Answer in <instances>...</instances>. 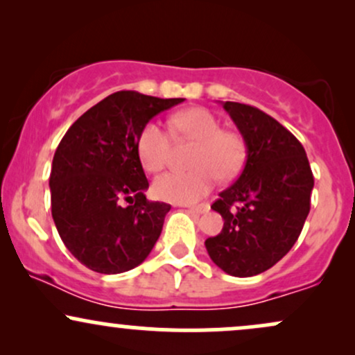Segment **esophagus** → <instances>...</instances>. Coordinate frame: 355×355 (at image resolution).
Segmentation results:
<instances>
[{
  "label": "esophagus",
  "mask_w": 355,
  "mask_h": 355,
  "mask_svg": "<svg viewBox=\"0 0 355 355\" xmlns=\"http://www.w3.org/2000/svg\"><path fill=\"white\" fill-rule=\"evenodd\" d=\"M189 210L191 211V214H197V215H200V214H207V211L210 210V205H209V203H202V205L190 207Z\"/></svg>",
  "instance_id": "34e87169"
}]
</instances>
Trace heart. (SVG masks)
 <instances>
[{"mask_svg":"<svg viewBox=\"0 0 355 355\" xmlns=\"http://www.w3.org/2000/svg\"><path fill=\"white\" fill-rule=\"evenodd\" d=\"M172 130L182 138L197 141L187 172H168L153 182V193L160 200L193 203L214 189L217 177H235L243 166L247 146L235 132L222 130L218 118L207 108H190L170 120ZM172 133L160 121L152 120L141 128L137 140V153L146 172H160L168 162Z\"/></svg>","mask_w":355,"mask_h":355,"instance_id":"obj_1","label":"heart"}]
</instances>
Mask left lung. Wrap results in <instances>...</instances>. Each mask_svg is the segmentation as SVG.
<instances>
[{"mask_svg": "<svg viewBox=\"0 0 355 355\" xmlns=\"http://www.w3.org/2000/svg\"><path fill=\"white\" fill-rule=\"evenodd\" d=\"M247 146V162L234 185L211 209L223 218L205 240L215 266L234 277L274 267L294 247L311 210L313 175L302 144L262 110L222 103Z\"/></svg>", "mask_w": 355, "mask_h": 355, "instance_id": "1", "label": "left lung"}]
</instances>
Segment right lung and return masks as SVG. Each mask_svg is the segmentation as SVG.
<instances>
[{"instance_id": "right-lung-1", "label": "right lung", "mask_w": 355, "mask_h": 355, "mask_svg": "<svg viewBox=\"0 0 355 355\" xmlns=\"http://www.w3.org/2000/svg\"><path fill=\"white\" fill-rule=\"evenodd\" d=\"M183 98L116 92L85 112L53 157L50 190L56 230L71 255L98 274L132 270L148 257L172 207L146 200L137 153L141 128ZM125 200L129 205H121Z\"/></svg>"}]
</instances>
